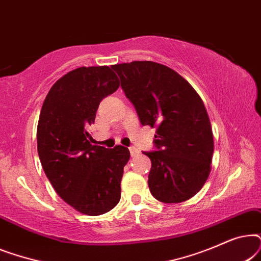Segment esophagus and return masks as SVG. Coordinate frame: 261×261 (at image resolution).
Instances as JSON below:
<instances>
[{
	"label": "esophagus",
	"instance_id": "34e87169",
	"mask_svg": "<svg viewBox=\"0 0 261 261\" xmlns=\"http://www.w3.org/2000/svg\"><path fill=\"white\" fill-rule=\"evenodd\" d=\"M129 152H130L132 156H135V155L139 154V149L135 148V147H129Z\"/></svg>",
	"mask_w": 261,
	"mask_h": 261
}]
</instances>
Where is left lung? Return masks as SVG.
<instances>
[{"mask_svg": "<svg viewBox=\"0 0 261 261\" xmlns=\"http://www.w3.org/2000/svg\"><path fill=\"white\" fill-rule=\"evenodd\" d=\"M142 126L156 128L158 151L151 159L148 187L163 203H180L197 194L212 170L214 137L202 98L189 82L154 62L113 66Z\"/></svg>", "mask_w": 261, "mask_h": 261, "instance_id": "left-lung-1", "label": "left lung"}]
</instances>
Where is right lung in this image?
<instances>
[{
	"label": "right lung",
	"mask_w": 261,
	"mask_h": 261,
	"mask_svg": "<svg viewBox=\"0 0 261 261\" xmlns=\"http://www.w3.org/2000/svg\"><path fill=\"white\" fill-rule=\"evenodd\" d=\"M119 87L109 66H82L59 78L41 107L37 128L41 166L57 194L84 215L108 213L121 198L129 149L91 145L88 132L99 102Z\"/></svg>",
	"instance_id": "add662e5"
}]
</instances>
